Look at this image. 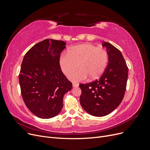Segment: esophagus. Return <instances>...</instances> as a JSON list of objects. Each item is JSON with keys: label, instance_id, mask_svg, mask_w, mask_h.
<instances>
[{"label": "esophagus", "instance_id": "esophagus-1", "mask_svg": "<svg viewBox=\"0 0 150 150\" xmlns=\"http://www.w3.org/2000/svg\"><path fill=\"white\" fill-rule=\"evenodd\" d=\"M72 86H73L74 88L78 87V86H79V84H77V83H72Z\"/></svg>", "mask_w": 150, "mask_h": 150}]
</instances>
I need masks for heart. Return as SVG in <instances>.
I'll return each instance as SVG.
<instances>
[{"label": "heart", "instance_id": "b5f03b06", "mask_svg": "<svg viewBox=\"0 0 150 150\" xmlns=\"http://www.w3.org/2000/svg\"><path fill=\"white\" fill-rule=\"evenodd\" d=\"M59 66L63 73L69 75L78 64L79 69L69 76L74 82L84 81L89 77L96 79L105 70L108 62V54L105 49L86 43L72 47L60 56Z\"/></svg>", "mask_w": 150, "mask_h": 150}]
</instances>
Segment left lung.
I'll return each mask as SVG.
<instances>
[{"mask_svg": "<svg viewBox=\"0 0 150 150\" xmlns=\"http://www.w3.org/2000/svg\"><path fill=\"white\" fill-rule=\"evenodd\" d=\"M108 54V64L100 78L91 83L80 84V103L84 110L94 116L110 114L124 98L128 67L120 50L104 42Z\"/></svg>", "mask_w": 150, "mask_h": 150, "instance_id": "left-lung-1", "label": "left lung"}]
</instances>
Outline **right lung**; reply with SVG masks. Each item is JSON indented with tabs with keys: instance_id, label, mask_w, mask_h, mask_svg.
<instances>
[{
	"instance_id": "right-lung-1",
	"label": "right lung",
	"mask_w": 150,
	"mask_h": 150,
	"mask_svg": "<svg viewBox=\"0 0 150 150\" xmlns=\"http://www.w3.org/2000/svg\"><path fill=\"white\" fill-rule=\"evenodd\" d=\"M65 47L62 40L45 39L31 47L22 61L19 76L22 96L29 111L40 118L58 115L64 95L72 89L59 62Z\"/></svg>"
}]
</instances>
